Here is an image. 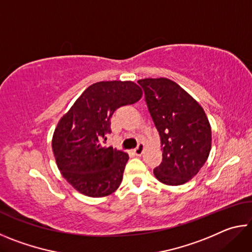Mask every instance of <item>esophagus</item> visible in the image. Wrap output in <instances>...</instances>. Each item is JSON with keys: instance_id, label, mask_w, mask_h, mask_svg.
Here are the masks:
<instances>
[{"instance_id": "1", "label": "esophagus", "mask_w": 252, "mask_h": 252, "mask_svg": "<svg viewBox=\"0 0 252 252\" xmlns=\"http://www.w3.org/2000/svg\"><path fill=\"white\" fill-rule=\"evenodd\" d=\"M143 151H144V144L143 143H139L138 147H136L134 150H133L135 156H141L142 153H143Z\"/></svg>"}]
</instances>
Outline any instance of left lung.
<instances>
[{
	"instance_id": "left-lung-1",
	"label": "left lung",
	"mask_w": 252,
	"mask_h": 252,
	"mask_svg": "<svg viewBox=\"0 0 252 252\" xmlns=\"http://www.w3.org/2000/svg\"><path fill=\"white\" fill-rule=\"evenodd\" d=\"M146 102L159 131L162 162L153 170L168 186L191 180L206 163L211 150V126L202 106L173 81L142 79Z\"/></svg>"
}]
</instances>
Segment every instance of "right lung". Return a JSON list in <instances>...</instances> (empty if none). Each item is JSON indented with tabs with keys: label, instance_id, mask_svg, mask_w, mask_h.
Returning <instances> with one entry per match:
<instances>
[{
	"label": "right lung",
	"instance_id": "1",
	"mask_svg": "<svg viewBox=\"0 0 252 252\" xmlns=\"http://www.w3.org/2000/svg\"><path fill=\"white\" fill-rule=\"evenodd\" d=\"M142 90L132 81H102L79 96L55 127L52 149L58 168L70 185L88 197H105L121 185L129 160L126 152L104 147L111 118L133 104Z\"/></svg>",
	"mask_w": 252,
	"mask_h": 252
}]
</instances>
